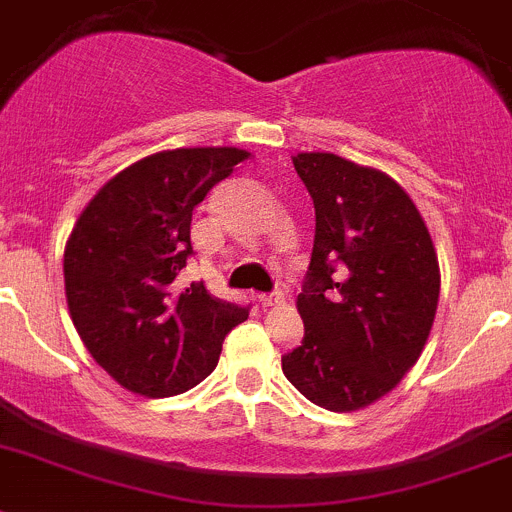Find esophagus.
Segmentation results:
<instances>
[{"mask_svg":"<svg viewBox=\"0 0 512 512\" xmlns=\"http://www.w3.org/2000/svg\"><path fill=\"white\" fill-rule=\"evenodd\" d=\"M259 304L264 306V309H266V306H281V304H284V296H281L279 291H276V294H261Z\"/></svg>","mask_w":512,"mask_h":512,"instance_id":"obj_1","label":"esophagus"}]
</instances>
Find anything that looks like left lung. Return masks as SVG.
Listing matches in <instances>:
<instances>
[{"mask_svg":"<svg viewBox=\"0 0 512 512\" xmlns=\"http://www.w3.org/2000/svg\"><path fill=\"white\" fill-rule=\"evenodd\" d=\"M294 168L314 201L316 231L296 299L304 339L281 369L309 402L352 412L420 359L440 266L420 211L389 175L334 153H299Z\"/></svg>","mask_w":512,"mask_h":512,"instance_id":"8db88e82","label":"left lung"}]
</instances>
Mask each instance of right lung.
<instances>
[{"label": "right lung", "instance_id": "obj_1", "mask_svg": "<svg viewBox=\"0 0 512 512\" xmlns=\"http://www.w3.org/2000/svg\"><path fill=\"white\" fill-rule=\"evenodd\" d=\"M238 148H180L138 160L107 180L65 248L72 324L97 364L125 389L173 397L216 369L223 339L248 306L173 281L193 256V208L233 165Z\"/></svg>", "mask_w": 512, "mask_h": 512}]
</instances>
